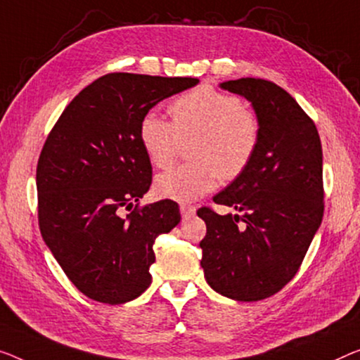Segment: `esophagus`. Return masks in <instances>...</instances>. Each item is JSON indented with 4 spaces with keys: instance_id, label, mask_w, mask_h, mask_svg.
<instances>
[{
    "instance_id": "obj_1",
    "label": "esophagus",
    "mask_w": 360,
    "mask_h": 360,
    "mask_svg": "<svg viewBox=\"0 0 360 360\" xmlns=\"http://www.w3.org/2000/svg\"><path fill=\"white\" fill-rule=\"evenodd\" d=\"M179 210H181V214L182 217H192V214L195 213L197 208L194 205H189V203H181L179 205Z\"/></svg>"
}]
</instances>
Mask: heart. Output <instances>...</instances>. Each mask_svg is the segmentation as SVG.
Instances as JSON below:
<instances>
[{"instance_id": "heart-1", "label": "heart", "mask_w": 360, "mask_h": 360, "mask_svg": "<svg viewBox=\"0 0 360 360\" xmlns=\"http://www.w3.org/2000/svg\"><path fill=\"white\" fill-rule=\"evenodd\" d=\"M173 121L157 111L142 117L139 136L150 162L168 168L191 143L194 162L160 174L155 189L163 198L178 202L197 200L212 192L219 179L233 181L249 168L260 146L262 126L257 112L238 95L202 85L181 95L169 105Z\"/></svg>"}]
</instances>
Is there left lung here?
Masks as SVG:
<instances>
[{"instance_id": "left-lung-1", "label": "left lung", "mask_w": 360, "mask_h": 360, "mask_svg": "<svg viewBox=\"0 0 360 360\" xmlns=\"http://www.w3.org/2000/svg\"><path fill=\"white\" fill-rule=\"evenodd\" d=\"M221 89L250 101L262 137L249 168L213 197L238 213L198 208L200 265L214 291L252 302L281 291L307 254L323 218V153L312 117L280 85L244 77Z\"/></svg>"}]
</instances>
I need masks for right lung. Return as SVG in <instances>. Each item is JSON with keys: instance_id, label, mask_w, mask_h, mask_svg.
<instances>
[{"instance_id": "obj_1", "label": "right lung", "mask_w": 360, "mask_h": 360, "mask_svg": "<svg viewBox=\"0 0 360 360\" xmlns=\"http://www.w3.org/2000/svg\"><path fill=\"white\" fill-rule=\"evenodd\" d=\"M197 84L105 74L74 96L48 134L37 165L40 233L74 286L96 302L141 296L152 283L155 239L181 221L168 198L139 205L152 184L139 127L158 101ZM122 210L131 213L122 217Z\"/></svg>"}]
</instances>
